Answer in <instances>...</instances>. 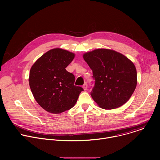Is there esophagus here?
Instances as JSON below:
<instances>
[{"label":"esophagus","instance_id":"1","mask_svg":"<svg viewBox=\"0 0 160 160\" xmlns=\"http://www.w3.org/2000/svg\"><path fill=\"white\" fill-rule=\"evenodd\" d=\"M87 87H88V85H87V83H85L83 84V89L85 90H87Z\"/></svg>","mask_w":160,"mask_h":160}]
</instances>
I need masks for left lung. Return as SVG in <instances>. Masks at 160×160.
<instances>
[{"label": "left lung", "mask_w": 160, "mask_h": 160, "mask_svg": "<svg viewBox=\"0 0 160 160\" xmlns=\"http://www.w3.org/2000/svg\"><path fill=\"white\" fill-rule=\"evenodd\" d=\"M92 70L94 85L90 95L102 108L120 107L130 98L137 85L133 63L112 50L99 49L83 56Z\"/></svg>", "instance_id": "8db88e82"}]
</instances>
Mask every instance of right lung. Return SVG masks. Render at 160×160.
Instances as JSON below:
<instances>
[{
    "label": "right lung",
    "mask_w": 160,
    "mask_h": 160,
    "mask_svg": "<svg viewBox=\"0 0 160 160\" xmlns=\"http://www.w3.org/2000/svg\"><path fill=\"white\" fill-rule=\"evenodd\" d=\"M75 54L53 49L43 54L32 66L29 84L34 98L47 111L58 114L72 108L83 88L74 85L75 76L66 68Z\"/></svg>",
    "instance_id": "add662e5"
}]
</instances>
